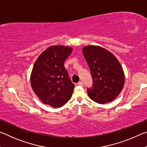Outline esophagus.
I'll return each instance as SVG.
<instances>
[{"label":"esophagus","mask_w":147,"mask_h":147,"mask_svg":"<svg viewBox=\"0 0 147 147\" xmlns=\"http://www.w3.org/2000/svg\"><path fill=\"white\" fill-rule=\"evenodd\" d=\"M78 85L79 86H83V82L82 81H80L78 82Z\"/></svg>","instance_id":"esophagus-1"}]
</instances>
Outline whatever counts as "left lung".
Masks as SVG:
<instances>
[{
	"mask_svg": "<svg viewBox=\"0 0 147 147\" xmlns=\"http://www.w3.org/2000/svg\"><path fill=\"white\" fill-rule=\"evenodd\" d=\"M93 78V86L88 89L89 97L98 104L110 102L124 85V73L118 59L108 50L96 45L82 48Z\"/></svg>",
	"mask_w": 147,
	"mask_h": 147,
	"instance_id": "left-lung-1",
	"label": "left lung"
}]
</instances>
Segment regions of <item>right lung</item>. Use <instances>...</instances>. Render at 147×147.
Listing matches in <instances>:
<instances>
[{"mask_svg":"<svg viewBox=\"0 0 147 147\" xmlns=\"http://www.w3.org/2000/svg\"><path fill=\"white\" fill-rule=\"evenodd\" d=\"M72 51L73 49L68 46H51L35 62L30 76L31 86L45 104L59 108L71 98L74 84L69 78L64 62Z\"/></svg>","mask_w":147,"mask_h":147,"instance_id":"1","label":"right lung"}]
</instances>
